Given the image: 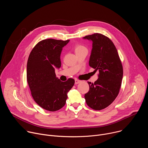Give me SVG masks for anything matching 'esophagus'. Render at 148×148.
Wrapping results in <instances>:
<instances>
[{
    "label": "esophagus",
    "instance_id": "1",
    "mask_svg": "<svg viewBox=\"0 0 148 148\" xmlns=\"http://www.w3.org/2000/svg\"><path fill=\"white\" fill-rule=\"evenodd\" d=\"M80 82H81V81L79 80V79H75V84H79Z\"/></svg>",
    "mask_w": 148,
    "mask_h": 148
}]
</instances>
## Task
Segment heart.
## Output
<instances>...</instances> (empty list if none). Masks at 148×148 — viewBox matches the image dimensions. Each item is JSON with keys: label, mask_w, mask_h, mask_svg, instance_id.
Segmentation results:
<instances>
[{"label": "heart", "mask_w": 148, "mask_h": 148, "mask_svg": "<svg viewBox=\"0 0 148 148\" xmlns=\"http://www.w3.org/2000/svg\"><path fill=\"white\" fill-rule=\"evenodd\" d=\"M74 50L75 53L77 54L79 52H81L84 50H87V48L84 46V45H81V44H76L74 45Z\"/></svg>", "instance_id": "obj_1"}]
</instances>
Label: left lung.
Segmentation results:
<instances>
[{"mask_svg":"<svg viewBox=\"0 0 148 148\" xmlns=\"http://www.w3.org/2000/svg\"><path fill=\"white\" fill-rule=\"evenodd\" d=\"M92 41L89 66L99 71L98 79L88 82L90 90L84 95L91 108L99 111L108 107L118 96L123 77V67L116 47L109 37L94 33L84 37Z\"/></svg>","mask_w":148,"mask_h":148,"instance_id":"obj_1","label":"left lung"}]
</instances>
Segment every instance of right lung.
Wrapping results in <instances>:
<instances>
[{
    "instance_id": "obj_1",
    "label": "right lung",
    "mask_w": 148,
    "mask_h": 148,
    "mask_svg": "<svg viewBox=\"0 0 148 148\" xmlns=\"http://www.w3.org/2000/svg\"><path fill=\"white\" fill-rule=\"evenodd\" d=\"M69 41L41 40L33 47L28 58L27 81L32 96L40 107L49 111H56L64 106L67 92L75 82L73 78L61 81L54 70L61 67L62 48Z\"/></svg>"
}]
</instances>
